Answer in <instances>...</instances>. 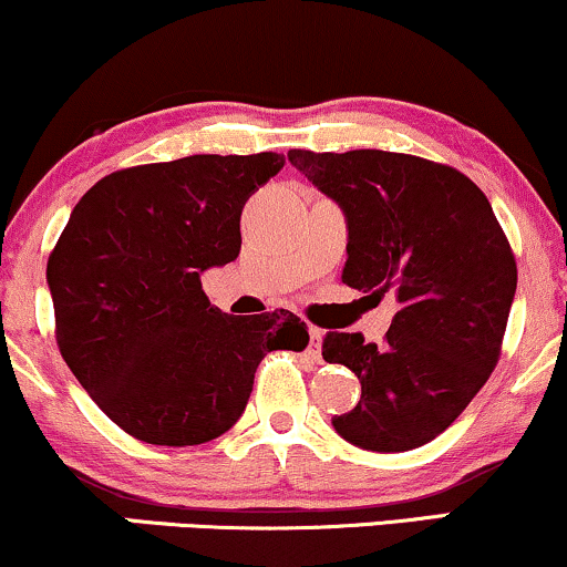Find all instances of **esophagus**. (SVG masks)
I'll return each instance as SVG.
<instances>
[{"label":"esophagus","instance_id":"esophagus-1","mask_svg":"<svg viewBox=\"0 0 567 567\" xmlns=\"http://www.w3.org/2000/svg\"><path fill=\"white\" fill-rule=\"evenodd\" d=\"M322 338L324 332L319 327H311L309 330V353L311 357H319V349H322Z\"/></svg>","mask_w":567,"mask_h":567}]
</instances>
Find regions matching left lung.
Returning a JSON list of instances; mask_svg holds the SVG:
<instances>
[{
    "instance_id": "1",
    "label": "left lung",
    "mask_w": 567,
    "mask_h": 567,
    "mask_svg": "<svg viewBox=\"0 0 567 567\" xmlns=\"http://www.w3.org/2000/svg\"><path fill=\"white\" fill-rule=\"evenodd\" d=\"M288 161L349 227L343 282L399 301L385 343L330 332L322 357L361 383L332 427L367 452H409L465 412L499 361L517 266L488 197L452 166L385 150Z\"/></svg>"
}]
</instances>
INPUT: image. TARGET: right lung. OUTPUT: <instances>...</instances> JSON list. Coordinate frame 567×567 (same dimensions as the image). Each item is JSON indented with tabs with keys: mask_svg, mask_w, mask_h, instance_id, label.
Segmentation results:
<instances>
[{
	"mask_svg": "<svg viewBox=\"0 0 567 567\" xmlns=\"http://www.w3.org/2000/svg\"><path fill=\"white\" fill-rule=\"evenodd\" d=\"M282 166L277 153L147 163L100 179L71 210L47 261L58 346L134 439H218L245 412L266 353L309 346L296 313H221L200 285L240 256L243 206Z\"/></svg>",
	"mask_w": 567,
	"mask_h": 567,
	"instance_id": "1",
	"label": "right lung"
}]
</instances>
